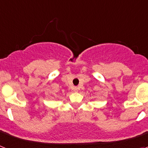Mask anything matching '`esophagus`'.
<instances>
[{
  "label": "esophagus",
  "mask_w": 148,
  "mask_h": 148,
  "mask_svg": "<svg viewBox=\"0 0 148 148\" xmlns=\"http://www.w3.org/2000/svg\"><path fill=\"white\" fill-rule=\"evenodd\" d=\"M73 90H74V91H75V92H78V87H73Z\"/></svg>",
  "instance_id": "34e87169"
}]
</instances>
